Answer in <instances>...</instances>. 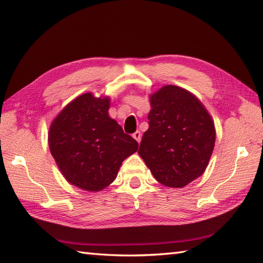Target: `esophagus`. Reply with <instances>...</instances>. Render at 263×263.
<instances>
[{
    "label": "esophagus",
    "mask_w": 263,
    "mask_h": 263,
    "mask_svg": "<svg viewBox=\"0 0 263 263\" xmlns=\"http://www.w3.org/2000/svg\"><path fill=\"white\" fill-rule=\"evenodd\" d=\"M133 137L134 138H135L136 139V141L139 143V142H141V139H142V134H141V132H139V130H137V132H135V133H134L133 134Z\"/></svg>",
    "instance_id": "34e87169"
}]
</instances>
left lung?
Masks as SVG:
<instances>
[{
  "instance_id": "8db88e82",
  "label": "left lung",
  "mask_w": 263,
  "mask_h": 263,
  "mask_svg": "<svg viewBox=\"0 0 263 263\" xmlns=\"http://www.w3.org/2000/svg\"><path fill=\"white\" fill-rule=\"evenodd\" d=\"M151 107L138 153L160 183L182 188L206 170L215 145L214 121L192 93L176 85L154 93Z\"/></svg>"
}]
</instances>
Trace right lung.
<instances>
[{"instance_id":"right-lung-1","label":"right lung","mask_w":263,"mask_h":263,"mask_svg":"<svg viewBox=\"0 0 263 263\" xmlns=\"http://www.w3.org/2000/svg\"><path fill=\"white\" fill-rule=\"evenodd\" d=\"M108 110V98L85 93L62 110L49 129V148L63 176L87 191L111 183L122 161L138 148Z\"/></svg>"}]
</instances>
